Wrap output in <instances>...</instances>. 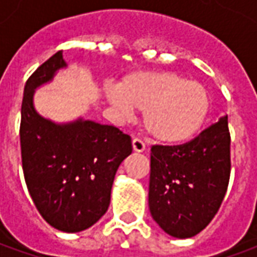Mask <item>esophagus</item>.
<instances>
[{
  "label": "esophagus",
  "mask_w": 257,
  "mask_h": 257,
  "mask_svg": "<svg viewBox=\"0 0 257 257\" xmlns=\"http://www.w3.org/2000/svg\"><path fill=\"white\" fill-rule=\"evenodd\" d=\"M132 149L136 153H143L146 150V145L140 139H134L132 140Z\"/></svg>",
  "instance_id": "obj_1"
}]
</instances>
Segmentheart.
Masks as SVG:
<instances>
[{
	"label": "heart",
	"instance_id": "1",
	"mask_svg": "<svg viewBox=\"0 0 257 257\" xmlns=\"http://www.w3.org/2000/svg\"><path fill=\"white\" fill-rule=\"evenodd\" d=\"M103 92L121 117H131L135 108L145 111L146 132L161 145H183L194 139L209 114L204 86L172 71H135L119 85L107 84Z\"/></svg>",
	"mask_w": 257,
	"mask_h": 257
}]
</instances>
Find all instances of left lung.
Instances as JSON below:
<instances>
[{
    "instance_id": "left-lung-1",
    "label": "left lung",
    "mask_w": 257,
    "mask_h": 257,
    "mask_svg": "<svg viewBox=\"0 0 257 257\" xmlns=\"http://www.w3.org/2000/svg\"><path fill=\"white\" fill-rule=\"evenodd\" d=\"M227 115L182 146L151 149L149 208L153 219L175 238H191L220 208L230 179Z\"/></svg>"
}]
</instances>
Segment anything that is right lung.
Returning <instances> with one entry per match:
<instances>
[{
  "label": "right lung",
  "instance_id": "add662e5",
  "mask_svg": "<svg viewBox=\"0 0 257 257\" xmlns=\"http://www.w3.org/2000/svg\"><path fill=\"white\" fill-rule=\"evenodd\" d=\"M67 68L56 52L27 79L22 103L20 146L26 184L45 220L63 232L84 231L108 209L121 162L132 153L128 135L84 117L55 122L42 117L34 95Z\"/></svg>",
  "mask_w": 257,
  "mask_h": 257
}]
</instances>
